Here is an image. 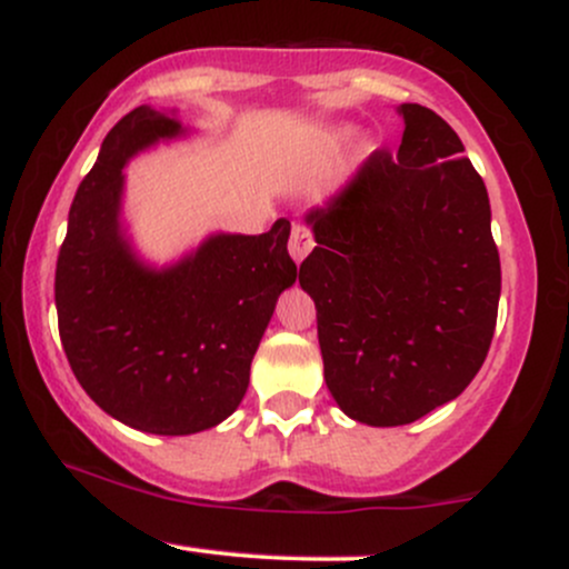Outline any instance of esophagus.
I'll use <instances>...</instances> for the list:
<instances>
[{
    "label": "esophagus",
    "mask_w": 569,
    "mask_h": 569,
    "mask_svg": "<svg viewBox=\"0 0 569 569\" xmlns=\"http://www.w3.org/2000/svg\"><path fill=\"white\" fill-rule=\"evenodd\" d=\"M312 246H316V240H312V232L310 227L305 224H293L291 227V238H289V253L293 262H302L307 253L312 251Z\"/></svg>",
    "instance_id": "esophagus-1"
}]
</instances>
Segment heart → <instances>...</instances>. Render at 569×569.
I'll list each match as a JSON object with an SVG mask.
<instances>
[{"label": "heart", "mask_w": 569, "mask_h": 569, "mask_svg": "<svg viewBox=\"0 0 569 569\" xmlns=\"http://www.w3.org/2000/svg\"><path fill=\"white\" fill-rule=\"evenodd\" d=\"M352 136V130L350 128H337V130H331V143H342V141H348Z\"/></svg>", "instance_id": "1"}]
</instances>
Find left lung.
Masks as SVG:
<instances>
[{
    "mask_svg": "<svg viewBox=\"0 0 569 569\" xmlns=\"http://www.w3.org/2000/svg\"><path fill=\"white\" fill-rule=\"evenodd\" d=\"M398 114V152H371L307 213L318 246L299 267L326 385L345 415L375 428L420 420L471 385L500 299L487 187L460 136L420 103Z\"/></svg>",
    "mask_w": 569,
    "mask_h": 569,
    "instance_id": "1",
    "label": "left lung"
}]
</instances>
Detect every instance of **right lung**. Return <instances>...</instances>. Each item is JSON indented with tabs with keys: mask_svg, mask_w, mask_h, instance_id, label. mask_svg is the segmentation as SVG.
<instances>
[{
	"mask_svg": "<svg viewBox=\"0 0 569 569\" xmlns=\"http://www.w3.org/2000/svg\"><path fill=\"white\" fill-rule=\"evenodd\" d=\"M181 133L152 107L109 130L56 264L58 331L77 382L114 420L158 436L200 433L238 409L278 297L297 280L289 219L262 234H211L162 270L136 257L120 224L122 168Z\"/></svg>",
	"mask_w": 569,
	"mask_h": 569,
	"instance_id": "right-lung-1",
	"label": "right lung"
}]
</instances>
